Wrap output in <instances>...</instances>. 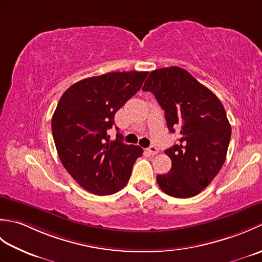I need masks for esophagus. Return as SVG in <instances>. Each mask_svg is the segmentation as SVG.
Masks as SVG:
<instances>
[{
	"label": "esophagus",
	"mask_w": 262,
	"mask_h": 262,
	"mask_svg": "<svg viewBox=\"0 0 262 262\" xmlns=\"http://www.w3.org/2000/svg\"><path fill=\"white\" fill-rule=\"evenodd\" d=\"M147 152H148L149 154L155 155V154H158V153H159V148H158L157 146L151 145V146H149V147L147 148Z\"/></svg>",
	"instance_id": "1"
}]
</instances>
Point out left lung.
<instances>
[{"instance_id":"8db88e82","label":"left lung","mask_w":262,"mask_h":262,"mask_svg":"<svg viewBox=\"0 0 262 262\" xmlns=\"http://www.w3.org/2000/svg\"><path fill=\"white\" fill-rule=\"evenodd\" d=\"M142 90L154 94L164 110L169 130L180 134L179 143L165 149L172 166L166 174H158L159 187L176 198L196 196L225 162L231 125L223 104L178 66L152 71Z\"/></svg>"}]
</instances>
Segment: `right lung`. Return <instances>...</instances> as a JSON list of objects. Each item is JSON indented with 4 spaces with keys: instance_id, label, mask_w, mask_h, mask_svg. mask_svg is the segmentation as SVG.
<instances>
[{
    "instance_id": "1",
    "label": "right lung",
    "mask_w": 262,
    "mask_h": 262,
    "mask_svg": "<svg viewBox=\"0 0 262 262\" xmlns=\"http://www.w3.org/2000/svg\"><path fill=\"white\" fill-rule=\"evenodd\" d=\"M147 72H113L74 83L60 97L52 118L58 157L72 178L86 191L104 196L126 186L143 148L127 145L107 130L115 114L140 91ZM118 130V128H117Z\"/></svg>"
}]
</instances>
